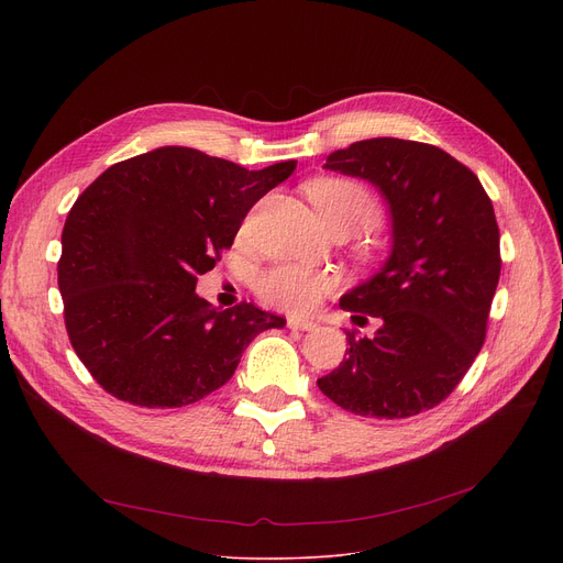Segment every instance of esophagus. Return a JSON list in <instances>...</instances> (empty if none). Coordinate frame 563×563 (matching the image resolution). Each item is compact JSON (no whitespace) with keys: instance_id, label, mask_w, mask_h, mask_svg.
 <instances>
[{"instance_id":"34e87169","label":"esophagus","mask_w":563,"mask_h":563,"mask_svg":"<svg viewBox=\"0 0 563 563\" xmlns=\"http://www.w3.org/2000/svg\"><path fill=\"white\" fill-rule=\"evenodd\" d=\"M287 327L294 331H312L317 327V321H312L308 317H289Z\"/></svg>"}]
</instances>
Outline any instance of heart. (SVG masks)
I'll use <instances>...</instances> for the list:
<instances>
[{"instance_id": "b5f03b06", "label": "heart", "mask_w": 563, "mask_h": 563, "mask_svg": "<svg viewBox=\"0 0 563 563\" xmlns=\"http://www.w3.org/2000/svg\"><path fill=\"white\" fill-rule=\"evenodd\" d=\"M306 194L327 223L340 232H358L369 228L378 217L372 191L349 177H319L306 185ZM329 274L301 264H276L257 276V294L278 308L301 312L319 303L331 289Z\"/></svg>"}]
</instances>
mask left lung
Masks as SVG:
<instances>
[{
    "mask_svg": "<svg viewBox=\"0 0 563 563\" xmlns=\"http://www.w3.org/2000/svg\"><path fill=\"white\" fill-rule=\"evenodd\" d=\"M327 168L363 177L388 198L393 255L340 306L374 335L346 331V361L317 378L349 412L401 420L448 399L486 340L501 257L493 202L479 177L435 145L367 139Z\"/></svg>",
    "mask_w": 563,
    "mask_h": 563,
    "instance_id": "obj_1",
    "label": "left lung"
}]
</instances>
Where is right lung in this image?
I'll return each mask as SVG.
<instances>
[{"label": "right lung", "mask_w": 563, "mask_h": 563, "mask_svg": "<svg viewBox=\"0 0 563 563\" xmlns=\"http://www.w3.org/2000/svg\"><path fill=\"white\" fill-rule=\"evenodd\" d=\"M297 168L262 170L166 145L109 166L75 200L58 291L79 361L111 397L180 408L230 380L244 349L285 317L196 294L251 207Z\"/></svg>", "instance_id": "right-lung-1"}]
</instances>
